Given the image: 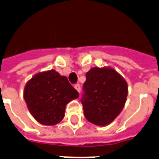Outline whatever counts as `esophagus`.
<instances>
[{
  "instance_id": "esophagus-1",
  "label": "esophagus",
  "mask_w": 159,
  "mask_h": 159,
  "mask_svg": "<svg viewBox=\"0 0 159 159\" xmlns=\"http://www.w3.org/2000/svg\"><path fill=\"white\" fill-rule=\"evenodd\" d=\"M74 88H75V89H76V90L77 91V92H78V93H80V92H81V86H80L79 84H76V85H75Z\"/></svg>"
}]
</instances>
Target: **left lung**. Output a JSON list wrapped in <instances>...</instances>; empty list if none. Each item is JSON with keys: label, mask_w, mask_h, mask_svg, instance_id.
<instances>
[{"label": "left lung", "mask_w": 159, "mask_h": 159, "mask_svg": "<svg viewBox=\"0 0 159 159\" xmlns=\"http://www.w3.org/2000/svg\"><path fill=\"white\" fill-rule=\"evenodd\" d=\"M86 77L82 99L85 117L94 125H108L124 107L128 83L111 66L92 67Z\"/></svg>", "instance_id": "8db88e82"}]
</instances>
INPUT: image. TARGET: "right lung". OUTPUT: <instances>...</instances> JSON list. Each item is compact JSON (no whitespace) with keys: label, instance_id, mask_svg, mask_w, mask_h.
Returning a JSON list of instances; mask_svg holds the SVG:
<instances>
[{"label":"right lung","instance_id":"obj_1","mask_svg":"<svg viewBox=\"0 0 159 159\" xmlns=\"http://www.w3.org/2000/svg\"><path fill=\"white\" fill-rule=\"evenodd\" d=\"M23 98L38 123L53 126L63 119L66 104L78 98L79 94L65 76L52 69L34 75L26 82Z\"/></svg>","mask_w":159,"mask_h":159}]
</instances>
